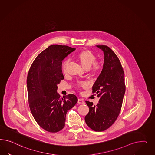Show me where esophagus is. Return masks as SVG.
Here are the masks:
<instances>
[{
    "mask_svg": "<svg viewBox=\"0 0 155 155\" xmlns=\"http://www.w3.org/2000/svg\"><path fill=\"white\" fill-rule=\"evenodd\" d=\"M78 103H79V104H84V99H78Z\"/></svg>",
    "mask_w": 155,
    "mask_h": 155,
    "instance_id": "esophagus-1",
    "label": "esophagus"
}]
</instances>
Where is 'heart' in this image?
Here are the masks:
<instances>
[{
	"label": "heart",
	"mask_w": 155,
	"mask_h": 155,
	"mask_svg": "<svg viewBox=\"0 0 155 155\" xmlns=\"http://www.w3.org/2000/svg\"><path fill=\"white\" fill-rule=\"evenodd\" d=\"M77 58L80 62L81 65L86 70H87L88 69H89L91 66V70L94 73L98 72L101 69L102 67L101 65L98 63L95 62L96 60V57L95 56V55L89 50L86 49L81 51L77 54ZM68 61H66L63 64L62 69L64 73H65L66 66L68 64ZM85 86L86 84L84 83H80L79 84V86H81V87H84Z\"/></svg>",
	"instance_id": "heart-1"
}]
</instances>
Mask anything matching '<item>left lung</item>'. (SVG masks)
<instances>
[{
    "instance_id": "1",
    "label": "left lung",
    "mask_w": 155,
    "mask_h": 155,
    "mask_svg": "<svg viewBox=\"0 0 155 155\" xmlns=\"http://www.w3.org/2000/svg\"><path fill=\"white\" fill-rule=\"evenodd\" d=\"M102 51L104 62L102 71L93 86V93L98 94L96 106L86 101L89 112L85 116L87 125L95 131L107 130L115 122L122 108L126 91L124 74L117 56L106 45H97Z\"/></svg>"
}]
</instances>
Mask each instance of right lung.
Listing matches in <instances>:
<instances>
[{"label": "right lung", "mask_w": 155, "mask_h": 155, "mask_svg": "<svg viewBox=\"0 0 155 155\" xmlns=\"http://www.w3.org/2000/svg\"><path fill=\"white\" fill-rule=\"evenodd\" d=\"M74 48L52 45L41 52L28 72L27 84L31 111L38 124L47 131H60L65 124L66 115L78 101L74 94L57 93V84L64 80L62 62Z\"/></svg>", "instance_id": "right-lung-1"}]
</instances>
